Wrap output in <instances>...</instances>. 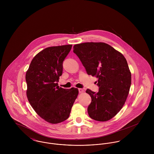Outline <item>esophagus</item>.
<instances>
[{
  "label": "esophagus",
  "mask_w": 154,
  "mask_h": 154,
  "mask_svg": "<svg viewBox=\"0 0 154 154\" xmlns=\"http://www.w3.org/2000/svg\"><path fill=\"white\" fill-rule=\"evenodd\" d=\"M78 90H79V92L80 94H82V93L84 92V90L82 88H79Z\"/></svg>",
  "instance_id": "esophagus-1"
}]
</instances>
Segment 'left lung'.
Masks as SVG:
<instances>
[{
    "label": "left lung",
    "instance_id": "left-lung-1",
    "mask_svg": "<svg viewBox=\"0 0 154 154\" xmlns=\"http://www.w3.org/2000/svg\"><path fill=\"white\" fill-rule=\"evenodd\" d=\"M73 52L78 56L88 75L98 78L97 93L87 89L91 97L88 107L89 117L106 122L123 107L131 85V72L124 56L105 43L75 44Z\"/></svg>",
    "mask_w": 154,
    "mask_h": 154
}]
</instances>
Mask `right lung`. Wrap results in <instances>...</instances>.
<instances>
[{
  "instance_id": "1",
  "label": "right lung",
  "mask_w": 154,
  "mask_h": 154,
  "mask_svg": "<svg viewBox=\"0 0 154 154\" xmlns=\"http://www.w3.org/2000/svg\"><path fill=\"white\" fill-rule=\"evenodd\" d=\"M72 45L44 48L32 59L26 72V96L31 107L45 121L57 124L69 117L79 91L58 86L63 62Z\"/></svg>"
}]
</instances>
